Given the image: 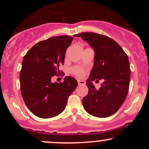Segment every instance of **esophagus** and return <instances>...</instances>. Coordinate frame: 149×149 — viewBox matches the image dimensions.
Returning a JSON list of instances; mask_svg holds the SVG:
<instances>
[{
	"mask_svg": "<svg viewBox=\"0 0 149 149\" xmlns=\"http://www.w3.org/2000/svg\"><path fill=\"white\" fill-rule=\"evenodd\" d=\"M78 85H85V81H84V80H78Z\"/></svg>",
	"mask_w": 149,
	"mask_h": 149,
	"instance_id": "34e87169",
	"label": "esophagus"
}]
</instances>
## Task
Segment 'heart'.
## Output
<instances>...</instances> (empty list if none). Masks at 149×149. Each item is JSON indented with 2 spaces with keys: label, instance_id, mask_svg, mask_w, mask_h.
<instances>
[{
  "label": "heart",
  "instance_id": "b5f03b06",
  "mask_svg": "<svg viewBox=\"0 0 149 149\" xmlns=\"http://www.w3.org/2000/svg\"><path fill=\"white\" fill-rule=\"evenodd\" d=\"M71 71H72L73 74H75L76 76L78 77H82L83 75H84V71H83V69H80V68L75 67L71 69Z\"/></svg>",
  "mask_w": 149,
  "mask_h": 149
}]
</instances>
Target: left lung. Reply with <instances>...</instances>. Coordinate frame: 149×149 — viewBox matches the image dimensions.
I'll return each instance as SVG.
<instances>
[{
  "label": "left lung",
  "mask_w": 149,
  "mask_h": 149,
  "mask_svg": "<svg viewBox=\"0 0 149 149\" xmlns=\"http://www.w3.org/2000/svg\"><path fill=\"white\" fill-rule=\"evenodd\" d=\"M81 37L95 51L93 67L86 85L89 92L83 105L90 115L107 118L113 115L125 100L129 90L130 68L128 57L115 40L100 34L86 32L74 35ZM103 79L100 90L92 81Z\"/></svg>",
  "instance_id": "8db88e82"
}]
</instances>
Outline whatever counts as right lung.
Instances as JSON below:
<instances>
[{"instance_id":"right-lung-1","label":"right lung","mask_w":149,"mask_h":149,"mask_svg":"<svg viewBox=\"0 0 149 149\" xmlns=\"http://www.w3.org/2000/svg\"><path fill=\"white\" fill-rule=\"evenodd\" d=\"M73 38L61 36L38 42L24 57L20 71L22 96L30 111L41 118L57 116L64 110L69 95L78 86L74 78L66 76L63 83L51 78L64 64L65 53Z\"/></svg>"}]
</instances>
